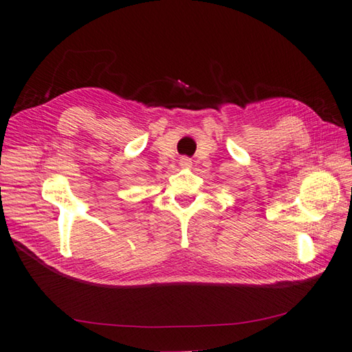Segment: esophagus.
<instances>
[{
    "label": "esophagus",
    "mask_w": 352,
    "mask_h": 352,
    "mask_svg": "<svg viewBox=\"0 0 352 352\" xmlns=\"http://www.w3.org/2000/svg\"><path fill=\"white\" fill-rule=\"evenodd\" d=\"M180 166L182 168H190L192 166V160H190V158H188V157L180 158Z\"/></svg>",
    "instance_id": "34e87169"
}]
</instances>
